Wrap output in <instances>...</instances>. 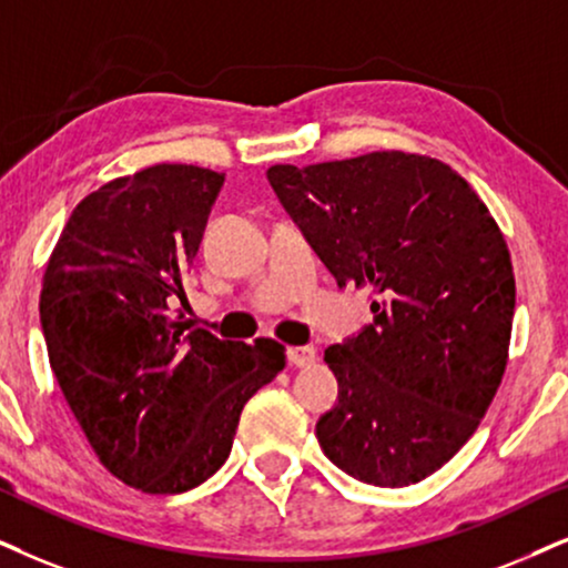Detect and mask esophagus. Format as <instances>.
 Wrapping results in <instances>:
<instances>
[{
  "label": "esophagus",
  "instance_id": "obj_1",
  "mask_svg": "<svg viewBox=\"0 0 568 568\" xmlns=\"http://www.w3.org/2000/svg\"><path fill=\"white\" fill-rule=\"evenodd\" d=\"M288 358L293 367H312L314 362H317V348L314 346H296L288 351Z\"/></svg>",
  "mask_w": 568,
  "mask_h": 568
}]
</instances>
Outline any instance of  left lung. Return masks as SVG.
<instances>
[{"label":"left lung","mask_w":568,"mask_h":568,"mask_svg":"<svg viewBox=\"0 0 568 568\" xmlns=\"http://www.w3.org/2000/svg\"><path fill=\"white\" fill-rule=\"evenodd\" d=\"M267 178L337 285L375 296V322L325 351L337 404L317 422L322 450L358 483H419L475 435L504 379L516 304L504 233L425 154L275 164Z\"/></svg>","instance_id":"8db88e82"}]
</instances>
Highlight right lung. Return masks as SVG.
Returning <instances> with one entry per match:
<instances>
[{"instance_id":"right-lung-1","label":"right lung","mask_w":568,"mask_h":568,"mask_svg":"<svg viewBox=\"0 0 568 568\" xmlns=\"http://www.w3.org/2000/svg\"><path fill=\"white\" fill-rule=\"evenodd\" d=\"M222 172L154 164L85 196L41 285L49 364L85 440L135 490L175 495L231 456L246 400L285 367L272 337L220 341L172 317Z\"/></svg>"}]
</instances>
